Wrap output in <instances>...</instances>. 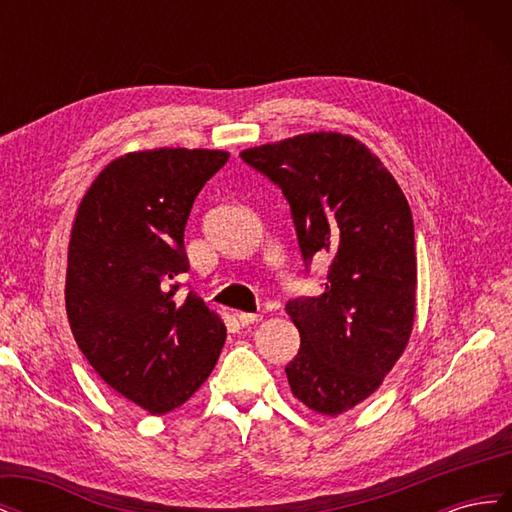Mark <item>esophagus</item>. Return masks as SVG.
<instances>
[{
  "label": "esophagus",
  "instance_id": "esophagus-1",
  "mask_svg": "<svg viewBox=\"0 0 512 512\" xmlns=\"http://www.w3.org/2000/svg\"><path fill=\"white\" fill-rule=\"evenodd\" d=\"M237 318H239V322H241V327H247V324H254V322L262 320L260 314H247V312H239Z\"/></svg>",
  "mask_w": 512,
  "mask_h": 512
}]
</instances>
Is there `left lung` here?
I'll return each mask as SVG.
<instances>
[{
    "label": "left lung",
    "instance_id": "obj_1",
    "mask_svg": "<svg viewBox=\"0 0 512 512\" xmlns=\"http://www.w3.org/2000/svg\"><path fill=\"white\" fill-rule=\"evenodd\" d=\"M282 188L305 265L333 256L324 292L288 301L301 335L292 395L339 416L374 395L404 354L416 314L410 205L374 151L342 132H307L241 151Z\"/></svg>",
    "mask_w": 512,
    "mask_h": 512
}]
</instances>
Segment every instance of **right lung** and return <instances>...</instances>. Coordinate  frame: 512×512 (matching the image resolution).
I'll list each match as a JSON object with an SVG mask.
<instances>
[{
  "label": "right lung",
  "mask_w": 512,
  "mask_h": 512,
  "mask_svg": "<svg viewBox=\"0 0 512 512\" xmlns=\"http://www.w3.org/2000/svg\"><path fill=\"white\" fill-rule=\"evenodd\" d=\"M222 149L158 147L108 162L76 209L66 269L72 335L96 374L149 414L185 404L209 378L226 324L179 275L194 198Z\"/></svg>",
  "instance_id": "obj_1"
}]
</instances>
